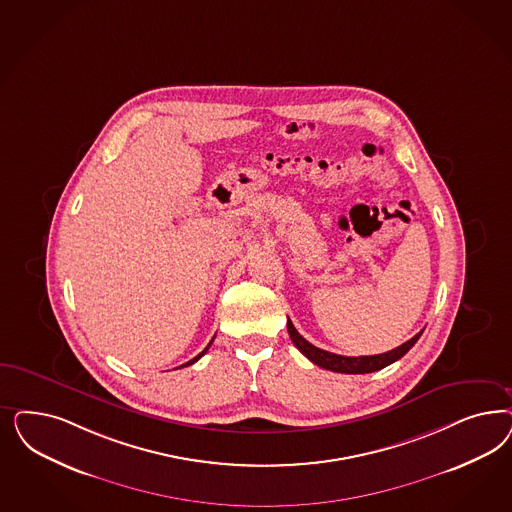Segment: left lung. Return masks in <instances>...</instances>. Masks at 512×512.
I'll return each instance as SVG.
<instances>
[{
	"label": "left lung",
	"mask_w": 512,
	"mask_h": 512,
	"mask_svg": "<svg viewBox=\"0 0 512 512\" xmlns=\"http://www.w3.org/2000/svg\"><path fill=\"white\" fill-rule=\"evenodd\" d=\"M288 333H290V339L294 341V345L299 348V352L303 356H307L311 362L316 363L318 367H324V369H330L335 373H348V375H356V373H373V371H379L382 367L390 365V363L397 362L399 358H403L411 348L414 347V343L420 339L422 331L416 333L413 339H409L407 343H403L401 347L394 348V350H388L384 354H375V356H341V354H333L328 350H322V348L314 347L311 345L305 337H301V333L294 328L292 320L288 318Z\"/></svg>",
	"instance_id": "8db88e82"
}]
</instances>
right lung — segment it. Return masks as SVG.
<instances>
[{
    "instance_id": "1",
    "label": "right lung",
    "mask_w": 512,
    "mask_h": 512,
    "mask_svg": "<svg viewBox=\"0 0 512 512\" xmlns=\"http://www.w3.org/2000/svg\"><path fill=\"white\" fill-rule=\"evenodd\" d=\"M211 343H213V341H211ZM211 343H209V345H207V347H205V350H201V352H199V354H198V356H196V358H192V360H190V362H186V363H184V365H192V363L198 362L199 358H201V356H203V354H205V352H207V350H209V347H211ZM184 365H181V367H184Z\"/></svg>"
}]
</instances>
